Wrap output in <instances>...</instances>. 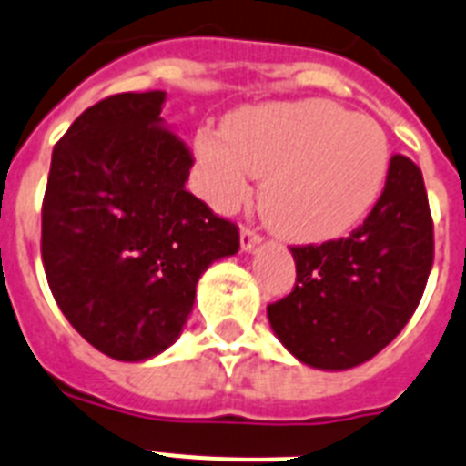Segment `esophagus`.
<instances>
[{
    "label": "esophagus",
    "instance_id": "1",
    "mask_svg": "<svg viewBox=\"0 0 466 466\" xmlns=\"http://www.w3.org/2000/svg\"><path fill=\"white\" fill-rule=\"evenodd\" d=\"M258 244H260V237H258L253 229H241V250L248 253V250L256 248Z\"/></svg>",
    "mask_w": 466,
    "mask_h": 466
}]
</instances>
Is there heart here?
<instances>
[{"label": "heart", "instance_id": "1", "mask_svg": "<svg viewBox=\"0 0 466 466\" xmlns=\"http://www.w3.org/2000/svg\"><path fill=\"white\" fill-rule=\"evenodd\" d=\"M222 136H197L208 199L229 210L246 199L248 173L265 177L262 218L298 244L351 232L378 204L390 176L384 128L326 100L246 107L225 119Z\"/></svg>", "mask_w": 466, "mask_h": 466}]
</instances>
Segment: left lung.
<instances>
[{
	"label": "left lung",
	"instance_id": "left-lung-1",
	"mask_svg": "<svg viewBox=\"0 0 466 466\" xmlns=\"http://www.w3.org/2000/svg\"><path fill=\"white\" fill-rule=\"evenodd\" d=\"M295 289L267 307L286 350L319 370H347L390 345L422 300L434 225L422 171L394 155L378 204L347 238L293 246Z\"/></svg>",
	"mask_w": 466,
	"mask_h": 466
}]
</instances>
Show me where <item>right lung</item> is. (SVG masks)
Segmentation results:
<instances>
[{"mask_svg":"<svg viewBox=\"0 0 466 466\" xmlns=\"http://www.w3.org/2000/svg\"><path fill=\"white\" fill-rule=\"evenodd\" d=\"M164 91L119 93L54 147L42 260L72 329L116 361H147L183 333L197 283L237 256L238 229L185 189L194 159L166 128Z\"/></svg>","mask_w":466,"mask_h":466,"instance_id":"obj_1","label":"right lung"}]
</instances>
